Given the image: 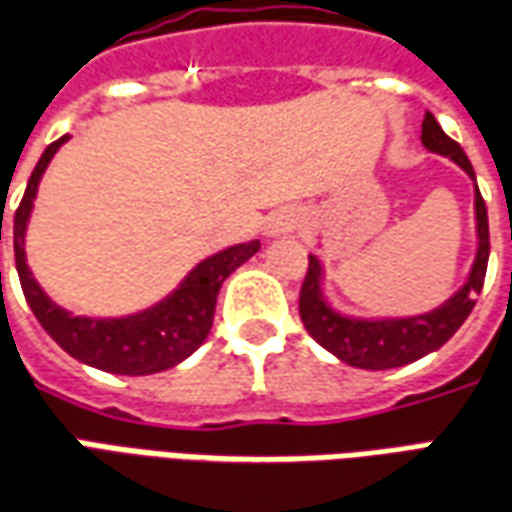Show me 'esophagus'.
<instances>
[{
  "label": "esophagus",
  "instance_id": "34e87169",
  "mask_svg": "<svg viewBox=\"0 0 512 512\" xmlns=\"http://www.w3.org/2000/svg\"><path fill=\"white\" fill-rule=\"evenodd\" d=\"M302 230V219L293 213V210H274L266 221H263V235L268 241L282 238V235H291V232Z\"/></svg>",
  "mask_w": 512,
  "mask_h": 512
}]
</instances>
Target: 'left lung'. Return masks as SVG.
Wrapping results in <instances>:
<instances>
[{
    "instance_id": "left-lung-1",
    "label": "left lung",
    "mask_w": 512,
    "mask_h": 512,
    "mask_svg": "<svg viewBox=\"0 0 512 512\" xmlns=\"http://www.w3.org/2000/svg\"><path fill=\"white\" fill-rule=\"evenodd\" d=\"M421 144L432 155L452 160L455 166L466 171V177L474 182V230H477V252L468 268L466 282L457 288L446 302L432 307L427 313L416 316H355L346 313L327 296V271L318 255H307V277L299 293V316L310 338L321 343L330 355L341 363L366 371H382V368H399L416 363L424 355L441 349L468 318L477 305V293L482 291L485 268H488V210L482 202L477 177L468 163L466 152L441 130L438 119L430 110L421 121Z\"/></svg>"
}]
</instances>
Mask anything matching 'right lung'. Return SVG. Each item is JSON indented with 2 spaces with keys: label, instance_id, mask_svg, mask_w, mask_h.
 Listing matches in <instances>:
<instances>
[{
  "label": "right lung",
  "instance_id": "1",
  "mask_svg": "<svg viewBox=\"0 0 512 512\" xmlns=\"http://www.w3.org/2000/svg\"><path fill=\"white\" fill-rule=\"evenodd\" d=\"M66 141H69V135L46 146L38 166L32 171L30 182H27L19 210L13 216V252H16V271H19L21 291L27 296V305L41 321V327L49 332V338L85 366H94L107 374H124V377H146V374L174 368L205 343L210 327H213L221 282L227 280L235 268L244 266L246 260L260 249V244L257 241L232 244L216 255L199 260L174 291L138 313H127V316H77V313H71L66 307L52 302L49 293L32 277L27 249H24L38 185L44 180L57 149Z\"/></svg>",
  "mask_w": 512,
  "mask_h": 512
}]
</instances>
